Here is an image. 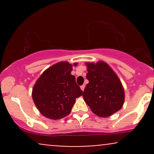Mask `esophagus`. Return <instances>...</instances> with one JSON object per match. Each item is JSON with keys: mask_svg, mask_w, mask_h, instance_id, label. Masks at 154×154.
<instances>
[{"mask_svg": "<svg viewBox=\"0 0 154 154\" xmlns=\"http://www.w3.org/2000/svg\"><path fill=\"white\" fill-rule=\"evenodd\" d=\"M85 85H83L80 86V88H81V90H82V91H84V90H85Z\"/></svg>", "mask_w": 154, "mask_h": 154, "instance_id": "obj_1", "label": "esophagus"}]
</instances>
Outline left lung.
Returning <instances> with one entry per match:
<instances>
[{
  "instance_id": "8db88e82",
  "label": "left lung",
  "mask_w": 154,
  "mask_h": 154,
  "mask_svg": "<svg viewBox=\"0 0 154 154\" xmlns=\"http://www.w3.org/2000/svg\"><path fill=\"white\" fill-rule=\"evenodd\" d=\"M89 81L82 97L93 114L108 117L117 112L125 102V90L118 76L103 61L85 62Z\"/></svg>"
}]
</instances>
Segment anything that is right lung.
<instances>
[{
	"label": "right lung",
	"instance_id": "1",
	"mask_svg": "<svg viewBox=\"0 0 154 154\" xmlns=\"http://www.w3.org/2000/svg\"><path fill=\"white\" fill-rule=\"evenodd\" d=\"M68 61H61L48 68L37 79L32 97L42 115L51 119H60L71 112L77 98L82 95L71 75L72 66Z\"/></svg>",
	"mask_w": 154,
	"mask_h": 154
}]
</instances>
